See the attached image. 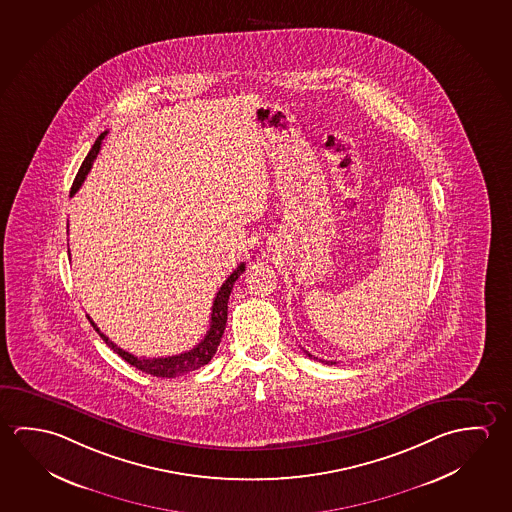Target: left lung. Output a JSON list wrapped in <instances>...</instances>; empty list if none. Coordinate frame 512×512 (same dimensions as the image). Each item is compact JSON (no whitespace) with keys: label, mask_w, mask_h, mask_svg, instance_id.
I'll return each mask as SVG.
<instances>
[{"label":"left lung","mask_w":512,"mask_h":512,"mask_svg":"<svg viewBox=\"0 0 512 512\" xmlns=\"http://www.w3.org/2000/svg\"><path fill=\"white\" fill-rule=\"evenodd\" d=\"M307 353V355H309V357H312V355H310L309 352H305ZM314 359H318V357H314ZM319 361H321V359H319ZM321 362H325V364H336V362H327V361H321Z\"/></svg>","instance_id":"left-lung-1"}]
</instances>
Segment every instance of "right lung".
Instances as JSON below:
<instances>
[{"instance_id": "right-lung-1", "label": "right lung", "mask_w": 512, "mask_h": 512, "mask_svg": "<svg viewBox=\"0 0 512 512\" xmlns=\"http://www.w3.org/2000/svg\"><path fill=\"white\" fill-rule=\"evenodd\" d=\"M105 135H107V132L100 134V137L94 141L93 148L87 153V157H85L84 162H82V166L78 169V175H76L73 187H71V193H69L71 196L82 187L85 176H87V173L93 168L94 159H96V155L100 153L101 143H103ZM244 268H246V264L241 262L234 273L225 280V284L221 285V289H219L216 298H214V303H212L210 327L205 337H203L202 343L196 344L193 350L180 353V355L155 357V359L137 357V355H132V353L125 352L123 348H119L118 344L112 343L109 337L105 336L103 332H100V328L96 327V323H94L93 319L89 318V316H87V318L91 321L94 330L100 334L101 339L109 344L110 350H114L121 359H125V361L128 362V364H132L134 368L141 369V371L148 373V375H153V377H180V375H185V373H189V371H194V369L202 368L205 364H209L210 359L214 357V353L218 352V346L219 343H221L223 332H225V325H227L228 298H230V293H232L235 280L243 275Z\"/></svg>"}]
</instances>
